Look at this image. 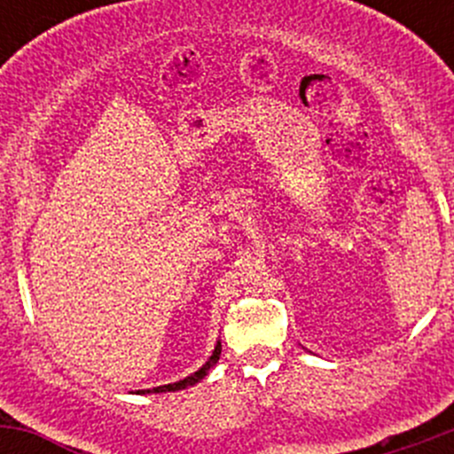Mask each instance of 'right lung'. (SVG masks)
Wrapping results in <instances>:
<instances>
[{
  "label": "right lung",
  "instance_id": "1",
  "mask_svg": "<svg viewBox=\"0 0 454 454\" xmlns=\"http://www.w3.org/2000/svg\"><path fill=\"white\" fill-rule=\"evenodd\" d=\"M219 354H222V342H217V345H215V351H213V356H210L208 360H206L204 364H201V367L195 371V373H191L189 378H184V380H180V382H173V384H162V387H155V388H142V391H138V393H167V391H182V388H186V387H193V384H198L201 378H204V375H208V371L215 367V364H217V360H219Z\"/></svg>",
  "mask_w": 454,
  "mask_h": 454
}]
</instances>
